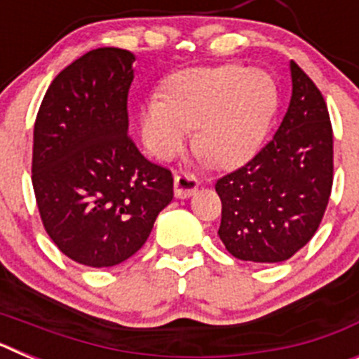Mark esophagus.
Masks as SVG:
<instances>
[{
	"label": "esophagus",
	"instance_id": "obj_1",
	"mask_svg": "<svg viewBox=\"0 0 359 359\" xmlns=\"http://www.w3.org/2000/svg\"><path fill=\"white\" fill-rule=\"evenodd\" d=\"M198 187L199 183L198 180H196L194 174L180 172L174 176V194H176V198H182V199L190 198V196L194 194L196 190H198Z\"/></svg>",
	"mask_w": 359,
	"mask_h": 359
}]
</instances>
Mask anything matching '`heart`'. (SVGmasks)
Here are the masks:
<instances>
[{
    "label": "heart",
    "mask_w": 359,
    "mask_h": 359,
    "mask_svg": "<svg viewBox=\"0 0 359 359\" xmlns=\"http://www.w3.org/2000/svg\"><path fill=\"white\" fill-rule=\"evenodd\" d=\"M277 109V86L268 73L241 65L176 73L167 95L149 98L142 136L149 151L167 160L182 151L196 128L194 149L215 165L244 160Z\"/></svg>",
    "instance_id": "1"
}]
</instances>
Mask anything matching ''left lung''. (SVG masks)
Here are the masks:
<instances>
[{
	"instance_id": "1",
	"label": "left lung",
	"mask_w": 359,
	"mask_h": 359,
	"mask_svg": "<svg viewBox=\"0 0 359 359\" xmlns=\"http://www.w3.org/2000/svg\"><path fill=\"white\" fill-rule=\"evenodd\" d=\"M290 107L255 156L215 183L219 237L241 261L282 262L318 230L332 189V128L315 82L291 61Z\"/></svg>"
}]
</instances>
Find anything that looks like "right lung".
I'll return each mask as SVG.
<instances>
[{
  "label": "right lung",
  "mask_w": 359,
  "mask_h": 359,
  "mask_svg": "<svg viewBox=\"0 0 359 359\" xmlns=\"http://www.w3.org/2000/svg\"><path fill=\"white\" fill-rule=\"evenodd\" d=\"M135 55L97 48L52 81L34 126L32 185L44 230L79 264L109 268L147 241L172 174L129 138Z\"/></svg>",
  "instance_id": "add662e5"
}]
</instances>
